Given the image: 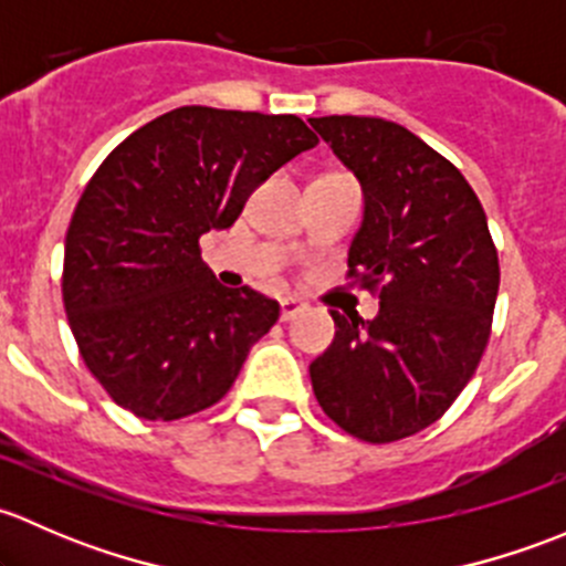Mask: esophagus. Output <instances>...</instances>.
I'll list each match as a JSON object with an SVG mask.
<instances>
[{"label": "esophagus", "instance_id": "1", "mask_svg": "<svg viewBox=\"0 0 566 566\" xmlns=\"http://www.w3.org/2000/svg\"><path fill=\"white\" fill-rule=\"evenodd\" d=\"M306 310V304L301 298H282V319L287 323V319H293L295 315H301V312Z\"/></svg>", "mask_w": 566, "mask_h": 566}]
</instances>
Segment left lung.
Segmentation results:
<instances>
[{"mask_svg": "<svg viewBox=\"0 0 566 566\" xmlns=\"http://www.w3.org/2000/svg\"><path fill=\"white\" fill-rule=\"evenodd\" d=\"M310 123L361 182L347 276L380 298L373 319L331 312L336 334L312 361V389L342 430L391 443L441 419L476 373L499 251L460 169L408 128L353 114Z\"/></svg>", "mask_w": 566, "mask_h": 566, "instance_id": "8db88e82", "label": "left lung"}]
</instances>
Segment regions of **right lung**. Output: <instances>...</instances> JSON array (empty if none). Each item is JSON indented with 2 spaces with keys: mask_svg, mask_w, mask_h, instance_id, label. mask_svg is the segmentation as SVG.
Returning a JSON list of instances; mask_svg holds the SVG:
<instances>
[{
  "mask_svg": "<svg viewBox=\"0 0 566 566\" xmlns=\"http://www.w3.org/2000/svg\"><path fill=\"white\" fill-rule=\"evenodd\" d=\"M317 136L295 114L180 106L114 147L65 235L62 301L78 353L119 408L175 421L219 402L279 304L224 287L199 238Z\"/></svg>",
  "mask_w": 566,
  "mask_h": 566,
  "instance_id": "right-lung-1",
  "label": "right lung"
}]
</instances>
